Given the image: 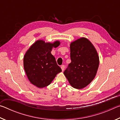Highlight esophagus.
I'll list each match as a JSON object with an SVG mask.
<instances>
[{
  "label": "esophagus",
  "instance_id": "1",
  "mask_svg": "<svg viewBox=\"0 0 120 120\" xmlns=\"http://www.w3.org/2000/svg\"><path fill=\"white\" fill-rule=\"evenodd\" d=\"M61 68L62 71H64V65H62L61 67Z\"/></svg>",
  "mask_w": 120,
  "mask_h": 120
}]
</instances>
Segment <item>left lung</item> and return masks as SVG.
<instances>
[{"mask_svg": "<svg viewBox=\"0 0 120 120\" xmlns=\"http://www.w3.org/2000/svg\"><path fill=\"white\" fill-rule=\"evenodd\" d=\"M71 62L64 74L72 87L80 89L92 82L98 70L99 60L96 49L86 38H80L70 45Z\"/></svg>", "mask_w": 120, "mask_h": 120, "instance_id": "8db88e82", "label": "left lung"}]
</instances>
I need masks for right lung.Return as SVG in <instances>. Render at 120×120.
<instances>
[{
	"label": "right lung",
	"mask_w": 120,
	"mask_h": 120,
	"mask_svg": "<svg viewBox=\"0 0 120 120\" xmlns=\"http://www.w3.org/2000/svg\"><path fill=\"white\" fill-rule=\"evenodd\" d=\"M60 44L58 40L51 43L38 40L26 52L23 58L24 70L30 82L38 88L48 86L62 71L51 53L53 48H57Z\"/></svg>",
	"instance_id": "obj_1"
}]
</instances>
